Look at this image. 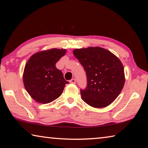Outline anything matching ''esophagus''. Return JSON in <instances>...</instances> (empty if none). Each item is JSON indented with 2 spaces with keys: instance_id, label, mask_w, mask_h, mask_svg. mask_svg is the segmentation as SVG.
Returning <instances> with one entry per match:
<instances>
[{
  "instance_id": "34e87169",
  "label": "esophagus",
  "mask_w": 148,
  "mask_h": 148,
  "mask_svg": "<svg viewBox=\"0 0 148 148\" xmlns=\"http://www.w3.org/2000/svg\"><path fill=\"white\" fill-rule=\"evenodd\" d=\"M76 80L75 78H73L70 80V83L71 84H76Z\"/></svg>"
}]
</instances>
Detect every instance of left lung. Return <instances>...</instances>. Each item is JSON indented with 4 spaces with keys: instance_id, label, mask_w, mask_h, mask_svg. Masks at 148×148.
Instances as JSON below:
<instances>
[{
    "instance_id": "left-lung-1",
    "label": "left lung",
    "mask_w": 148,
    "mask_h": 148,
    "mask_svg": "<svg viewBox=\"0 0 148 148\" xmlns=\"http://www.w3.org/2000/svg\"><path fill=\"white\" fill-rule=\"evenodd\" d=\"M73 53L86 72L87 86L80 89L82 100L94 108L108 106L124 86L121 62L108 50L100 47L76 49Z\"/></svg>"
}]
</instances>
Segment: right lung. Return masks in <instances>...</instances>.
I'll return each instance as SVG.
<instances>
[{
	"mask_svg": "<svg viewBox=\"0 0 148 148\" xmlns=\"http://www.w3.org/2000/svg\"><path fill=\"white\" fill-rule=\"evenodd\" d=\"M66 53L64 49H51L34 54L27 61L23 72L27 91L35 101L47 104L61 96L69 82L64 79L56 62Z\"/></svg>",
	"mask_w": 148,
	"mask_h": 148,
	"instance_id": "obj_1",
	"label": "right lung"
}]
</instances>
